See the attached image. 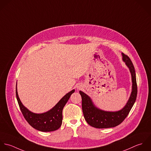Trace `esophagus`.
Here are the masks:
<instances>
[{"mask_svg": "<svg viewBox=\"0 0 151 151\" xmlns=\"http://www.w3.org/2000/svg\"><path fill=\"white\" fill-rule=\"evenodd\" d=\"M78 89H80V88H78Z\"/></svg>", "mask_w": 151, "mask_h": 151, "instance_id": "obj_1", "label": "esophagus"}]
</instances>
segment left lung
Here are the masks:
<instances>
[{
	"mask_svg": "<svg viewBox=\"0 0 151 151\" xmlns=\"http://www.w3.org/2000/svg\"><path fill=\"white\" fill-rule=\"evenodd\" d=\"M122 60L129 68L132 77V92L130 97L125 106L120 111L116 112L105 111L96 108L91 98L82 91H79L82 97V108L85 120L91 126L96 128H107L114 127L125 120L131 110L137 96V84L135 68L130 58L122 53Z\"/></svg>",
	"mask_w": 151,
	"mask_h": 151,
	"instance_id": "1",
	"label": "left lung"
}]
</instances>
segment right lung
<instances>
[{"instance_id": "1", "label": "right lung", "mask_w": 151, "mask_h": 151, "mask_svg": "<svg viewBox=\"0 0 151 151\" xmlns=\"http://www.w3.org/2000/svg\"><path fill=\"white\" fill-rule=\"evenodd\" d=\"M74 91L75 90H72L68 93L51 110L42 114L33 113L23 105L19 97L17 88L16 94L20 110L24 119L31 126L40 131L50 132L60 128L62 121V110Z\"/></svg>"}]
</instances>
